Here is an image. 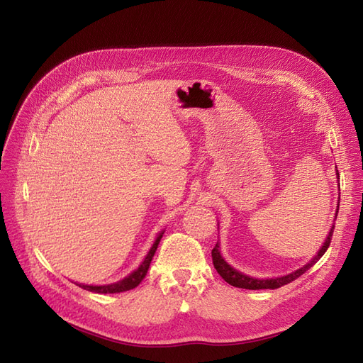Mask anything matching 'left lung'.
Listing matches in <instances>:
<instances>
[{
  "label": "left lung",
  "mask_w": 363,
  "mask_h": 363,
  "mask_svg": "<svg viewBox=\"0 0 363 363\" xmlns=\"http://www.w3.org/2000/svg\"><path fill=\"white\" fill-rule=\"evenodd\" d=\"M337 174V172H336ZM339 175V174H337ZM337 211H339V206H337ZM337 211H336V215H337ZM333 230H335V225L330 228V232H328V236L325 239L324 245L321 247V250L318 251V255L307 263V265L301 267L300 269H296L291 274H286V276L283 277H277V279H255V277H250V276H245V274L239 272L238 269L232 268L228 265V263L224 260V257L221 256V251H219V242H216V245L213 247L212 250V260H213V267L215 269L218 271L219 276H221L228 284H232V286L235 288H242V289H277L280 286H284V284H288L291 281H294L295 279H298L300 276H303V274L309 269L311 267H313L315 263L320 260L323 257L324 252L327 251L328 245H330L332 242V236H333Z\"/></svg>",
  "instance_id": "obj_1"
}]
</instances>
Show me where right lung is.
<instances>
[{
	"instance_id": "1",
	"label": "right lung",
	"mask_w": 363,
	"mask_h": 363,
	"mask_svg": "<svg viewBox=\"0 0 363 363\" xmlns=\"http://www.w3.org/2000/svg\"><path fill=\"white\" fill-rule=\"evenodd\" d=\"M163 236V232H160L155 240V244H152V247L150 248L148 255L145 256L144 262L140 263V267L130 274V276H127L125 279L119 280L116 283H112V284H104V286H89V284H79L80 288L86 289V291H91V292H96V294H118V292H125V291H130V289H135L138 284L145 279L147 272H148V268H150V263L152 260V256H155V252L159 247V242L160 239Z\"/></svg>"
}]
</instances>
